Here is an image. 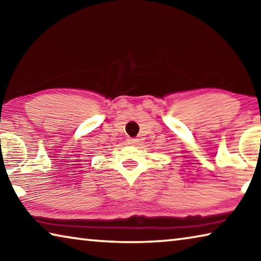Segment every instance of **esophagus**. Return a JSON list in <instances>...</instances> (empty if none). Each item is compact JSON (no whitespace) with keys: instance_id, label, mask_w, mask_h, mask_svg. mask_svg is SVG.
Instances as JSON below:
<instances>
[{"instance_id":"1","label":"esophagus","mask_w":261,"mask_h":261,"mask_svg":"<svg viewBox=\"0 0 261 261\" xmlns=\"http://www.w3.org/2000/svg\"><path fill=\"white\" fill-rule=\"evenodd\" d=\"M137 143V139L136 138H127V144L130 145H134Z\"/></svg>"}]
</instances>
